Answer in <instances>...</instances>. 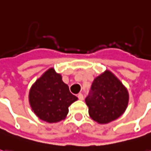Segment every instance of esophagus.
I'll use <instances>...</instances> for the list:
<instances>
[{"label": "esophagus", "mask_w": 151, "mask_h": 151, "mask_svg": "<svg viewBox=\"0 0 151 151\" xmlns=\"http://www.w3.org/2000/svg\"><path fill=\"white\" fill-rule=\"evenodd\" d=\"M78 99H80V100H83V99H84L83 93H78Z\"/></svg>", "instance_id": "34e87169"}]
</instances>
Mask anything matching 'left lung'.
Listing matches in <instances>:
<instances>
[{"mask_svg":"<svg viewBox=\"0 0 151 151\" xmlns=\"http://www.w3.org/2000/svg\"><path fill=\"white\" fill-rule=\"evenodd\" d=\"M85 102L90 117L99 124H106L125 111L129 94L120 81L106 71L93 80Z\"/></svg>","mask_w":151,"mask_h":151,"instance_id":"8db88e82","label":"left lung"}]
</instances>
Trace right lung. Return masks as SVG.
<instances>
[{"label": "right lung", "instance_id": "1", "mask_svg": "<svg viewBox=\"0 0 151 151\" xmlns=\"http://www.w3.org/2000/svg\"><path fill=\"white\" fill-rule=\"evenodd\" d=\"M77 99L53 68H50L36 81L29 93V101L34 113L48 123L64 119L68 107Z\"/></svg>", "mask_w": 151, "mask_h": 151}]
</instances>
